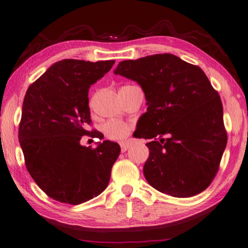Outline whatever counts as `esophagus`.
<instances>
[{
  "label": "esophagus",
  "instance_id": "obj_1",
  "mask_svg": "<svg viewBox=\"0 0 248 248\" xmlns=\"http://www.w3.org/2000/svg\"><path fill=\"white\" fill-rule=\"evenodd\" d=\"M128 148H129L128 142H122V144H121V151H122V153H125V151H126Z\"/></svg>",
  "mask_w": 248,
  "mask_h": 248
}]
</instances>
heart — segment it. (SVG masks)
<instances>
[{"mask_svg":"<svg viewBox=\"0 0 248 248\" xmlns=\"http://www.w3.org/2000/svg\"><path fill=\"white\" fill-rule=\"evenodd\" d=\"M129 132H131V126L126 123H123V122L112 121L103 125L104 135L111 140H124L128 136Z\"/></svg>","mask_w":248,"mask_h":248,"instance_id":"1","label":"heart"}]
</instances>
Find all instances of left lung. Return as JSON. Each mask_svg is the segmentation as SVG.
Instances as JSON below:
<instances>
[{
    "instance_id": "8db88e82",
    "label": "left lung",
    "mask_w": 248,
    "mask_h": 248,
    "mask_svg": "<svg viewBox=\"0 0 248 248\" xmlns=\"http://www.w3.org/2000/svg\"><path fill=\"white\" fill-rule=\"evenodd\" d=\"M114 73L137 81L145 93L148 108L134 136L151 140L147 182L179 198L205 190L228 141L222 102L206 74L169 53L123 61Z\"/></svg>"
}]
</instances>
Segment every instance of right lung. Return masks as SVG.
Here are the masks:
<instances>
[{"mask_svg":"<svg viewBox=\"0 0 248 248\" xmlns=\"http://www.w3.org/2000/svg\"><path fill=\"white\" fill-rule=\"evenodd\" d=\"M115 61L54 63L27 89L18 128L26 168L47 196L79 205L107 188L121 148L104 140L97 148L80 145L82 136L101 138L91 125L88 90Z\"/></svg>","mask_w":248,"mask_h":248,"instance_id":"obj_1","label":"right lung"}]
</instances>
